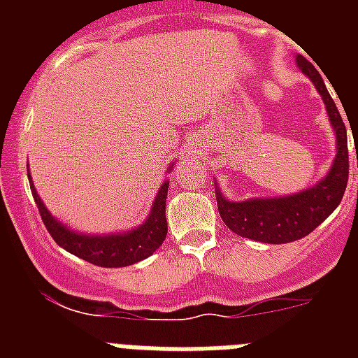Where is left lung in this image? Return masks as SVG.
I'll list each match as a JSON object with an SVG mask.
<instances>
[{
    "label": "left lung",
    "mask_w": 358,
    "mask_h": 358,
    "mask_svg": "<svg viewBox=\"0 0 358 358\" xmlns=\"http://www.w3.org/2000/svg\"><path fill=\"white\" fill-rule=\"evenodd\" d=\"M296 62L306 77L314 82L315 90L319 91L322 102L327 106L328 118L337 140V154L324 179L294 195L231 202L224 197L220 189H215L218 213L222 217L224 224L231 231H235L236 235L256 242L287 243L310 235L322 220H327L334 213L346 192L350 161H348L346 127L341 113L315 66L306 61L303 55H297Z\"/></svg>",
    "instance_id": "left-lung-1"
}]
</instances>
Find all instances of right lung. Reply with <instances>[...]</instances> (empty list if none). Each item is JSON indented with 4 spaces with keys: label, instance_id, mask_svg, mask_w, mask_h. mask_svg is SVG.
Listing matches in <instances>:
<instances>
[{
    "label": "right lung",
    "instance_id": "obj_1",
    "mask_svg": "<svg viewBox=\"0 0 358 358\" xmlns=\"http://www.w3.org/2000/svg\"><path fill=\"white\" fill-rule=\"evenodd\" d=\"M172 170V164L169 166ZM30 181L31 195L39 208L41 218L44 226L62 249H66L71 255L78 256L82 260L90 264L98 265V267H127V265L138 264L145 260L152 252H156L163 240L166 238V194H169V181L161 185L159 192L156 195V201L152 204V210L148 213L147 220L136 229L127 231V233H115V235H102L91 236L75 233L73 229H68L64 224H61L55 217H52L46 206L43 204L41 197L37 195L31 177L28 173Z\"/></svg>",
    "mask_w": 358,
    "mask_h": 358
}]
</instances>
